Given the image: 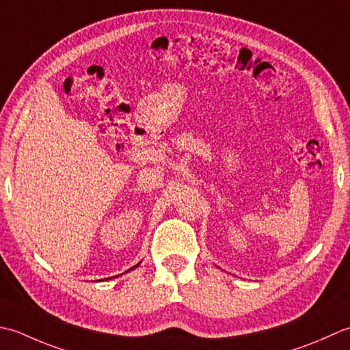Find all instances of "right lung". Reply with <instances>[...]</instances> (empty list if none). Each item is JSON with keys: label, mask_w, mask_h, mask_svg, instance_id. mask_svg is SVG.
<instances>
[{"label": "right lung", "mask_w": 350, "mask_h": 350, "mask_svg": "<svg viewBox=\"0 0 350 350\" xmlns=\"http://www.w3.org/2000/svg\"><path fill=\"white\" fill-rule=\"evenodd\" d=\"M137 266H139V265H135V266H134V267H137ZM134 267H131V269H134ZM131 269H130V270H131Z\"/></svg>", "instance_id": "right-lung-1"}]
</instances>
